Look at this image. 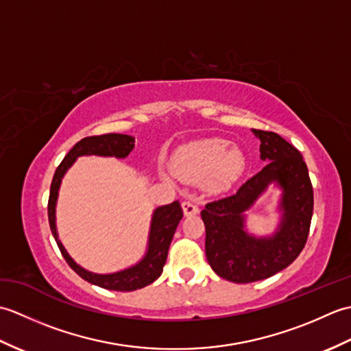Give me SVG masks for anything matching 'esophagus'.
<instances>
[{"mask_svg": "<svg viewBox=\"0 0 351 351\" xmlns=\"http://www.w3.org/2000/svg\"><path fill=\"white\" fill-rule=\"evenodd\" d=\"M182 211L187 217H190V215H196L199 213V208L191 202H182Z\"/></svg>", "mask_w": 351, "mask_h": 351, "instance_id": "obj_1", "label": "esophagus"}]
</instances>
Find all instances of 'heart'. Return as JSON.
I'll return each mask as SVG.
<instances>
[{"instance_id":"1","label":"heart","mask_w":351,"mask_h":351,"mask_svg":"<svg viewBox=\"0 0 351 351\" xmlns=\"http://www.w3.org/2000/svg\"><path fill=\"white\" fill-rule=\"evenodd\" d=\"M221 138L202 140L178 154L175 167L182 180L191 184L208 182L214 191H225L240 180L245 158L238 149H228Z\"/></svg>"}]
</instances>
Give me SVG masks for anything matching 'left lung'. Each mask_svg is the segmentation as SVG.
Listing matches in <instances>:
<instances>
[{
  "label": "left lung",
  "mask_w": 351,
  "mask_h": 351,
  "mask_svg": "<svg viewBox=\"0 0 351 351\" xmlns=\"http://www.w3.org/2000/svg\"><path fill=\"white\" fill-rule=\"evenodd\" d=\"M261 140L265 167L235 195L214 200L200 213L205 223V253L220 278L235 283L263 280L287 268L308 240L314 190L302 154L279 134L252 130ZM270 184L282 191L280 225L270 237H256L245 228V213Z\"/></svg>",
  "instance_id": "1"
}]
</instances>
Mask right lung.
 I'll return each mask as SVG.
<instances>
[{
  "label": "right lung",
  "mask_w": 351,
  "mask_h": 351,
  "mask_svg": "<svg viewBox=\"0 0 351 351\" xmlns=\"http://www.w3.org/2000/svg\"><path fill=\"white\" fill-rule=\"evenodd\" d=\"M134 143H136V138L126 136V134H104V136H93L80 140L68 152V155L64 156L60 166L57 167L49 190V228L52 235L56 238L58 249H60L63 258L66 259V263H68L72 270L78 276H81L84 280L101 288L113 291H136L149 285V283H152L154 280L160 278L162 273V267L166 264L171 238H173L175 230L182 219V208L180 202L175 200V202H171L169 205L155 208L151 219V228H149L146 253L137 264H134L121 271L106 274L88 271L71 258L68 250H66L64 245L62 244L60 238H58L56 225V206L63 176L66 175V171L72 167V164L77 161L78 156L98 155L126 158L134 149Z\"/></svg>",
  "instance_id": "right-lung-1"
}]
</instances>
